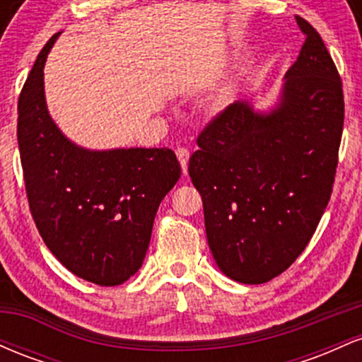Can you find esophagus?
<instances>
[{
	"label": "esophagus",
	"mask_w": 362,
	"mask_h": 362,
	"mask_svg": "<svg viewBox=\"0 0 362 362\" xmlns=\"http://www.w3.org/2000/svg\"><path fill=\"white\" fill-rule=\"evenodd\" d=\"M177 158H178V161H180L182 172H184V175H187V173H189V158H190L189 149L178 148L177 149Z\"/></svg>",
	"instance_id": "1"
}]
</instances>
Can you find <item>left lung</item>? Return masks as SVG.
Masks as SVG:
<instances>
[{"mask_svg": "<svg viewBox=\"0 0 362 362\" xmlns=\"http://www.w3.org/2000/svg\"><path fill=\"white\" fill-rule=\"evenodd\" d=\"M305 32L276 102L231 103L197 138L189 175L224 276L262 284L300 257L330 201L344 126L342 81L322 37Z\"/></svg>", "mask_w": 362, "mask_h": 362, "instance_id": "8db88e82", "label": "left lung"}]
</instances>
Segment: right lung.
Returning <instances> with one entry per match:
<instances>
[{
  "mask_svg": "<svg viewBox=\"0 0 362 362\" xmlns=\"http://www.w3.org/2000/svg\"><path fill=\"white\" fill-rule=\"evenodd\" d=\"M61 34L44 45L18 100L28 204L44 243L68 271L117 286L143 265L158 207L182 168L172 149H88L61 131L44 90L45 59Z\"/></svg>",
  "mask_w": 362,
  "mask_h": 362,
  "instance_id": "1",
  "label": "right lung"
}]
</instances>
